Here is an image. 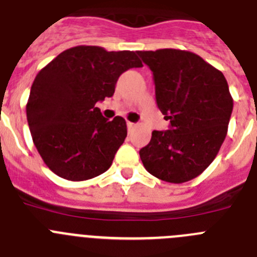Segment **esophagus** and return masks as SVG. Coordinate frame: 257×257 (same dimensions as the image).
Here are the masks:
<instances>
[{"mask_svg":"<svg viewBox=\"0 0 257 257\" xmlns=\"http://www.w3.org/2000/svg\"><path fill=\"white\" fill-rule=\"evenodd\" d=\"M126 126H128V131L131 132V131H133L134 128H136V124L131 123V121H128V123H126Z\"/></svg>","mask_w":257,"mask_h":257,"instance_id":"34e87169","label":"esophagus"}]
</instances>
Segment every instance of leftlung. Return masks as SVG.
Returning a JSON list of instances; mask_svg holds the SVG:
<instances>
[{"instance_id":"1","label":"left lung","mask_w":257,"mask_h":257,"mask_svg":"<svg viewBox=\"0 0 257 257\" xmlns=\"http://www.w3.org/2000/svg\"><path fill=\"white\" fill-rule=\"evenodd\" d=\"M151 69L156 103L168 131H154L141 149L146 170L169 183H184L214 161L224 140L233 110L225 77L198 55L163 48L137 51Z\"/></svg>"}]
</instances>
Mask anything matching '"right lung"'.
I'll use <instances>...</instances> for the list:
<instances>
[{
  "instance_id": "add662e5",
  "label": "right lung",
  "mask_w": 257,
  "mask_h": 257,
  "mask_svg": "<svg viewBox=\"0 0 257 257\" xmlns=\"http://www.w3.org/2000/svg\"><path fill=\"white\" fill-rule=\"evenodd\" d=\"M137 52L77 46L37 74L27 103L34 146L50 170L80 182L102 174L126 137L121 116L107 120L98 101L111 97L124 71L141 68Z\"/></svg>"
}]
</instances>
